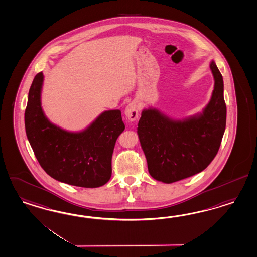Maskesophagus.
I'll use <instances>...</instances> for the list:
<instances>
[{
	"mask_svg": "<svg viewBox=\"0 0 257 257\" xmlns=\"http://www.w3.org/2000/svg\"><path fill=\"white\" fill-rule=\"evenodd\" d=\"M125 116L130 121H135L138 118L139 112L138 106L135 102H131L128 103L125 109Z\"/></svg>",
	"mask_w": 257,
	"mask_h": 257,
	"instance_id": "obj_1",
	"label": "esophagus"
}]
</instances>
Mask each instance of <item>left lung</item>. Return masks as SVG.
Returning a JSON list of instances; mask_svg holds the SVG:
<instances>
[{
	"label": "left lung",
	"instance_id": "8db88e82",
	"mask_svg": "<svg viewBox=\"0 0 257 257\" xmlns=\"http://www.w3.org/2000/svg\"><path fill=\"white\" fill-rule=\"evenodd\" d=\"M214 89L203 112L173 120L157 109L144 110L138 135L152 177L171 184L205 170L220 148L226 123L224 81L211 61Z\"/></svg>",
	"mask_w": 257,
	"mask_h": 257
}]
</instances>
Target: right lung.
<instances>
[{"instance_id":"add662e5","label":"right lung","mask_w":257,"mask_h":257,"mask_svg":"<svg viewBox=\"0 0 257 257\" xmlns=\"http://www.w3.org/2000/svg\"><path fill=\"white\" fill-rule=\"evenodd\" d=\"M43 73H37L25 110L27 138L46 173L65 184L95 188L112 175V156L125 125L119 110L102 112L85 131L69 132L46 118L41 106Z\"/></svg>"}]
</instances>
